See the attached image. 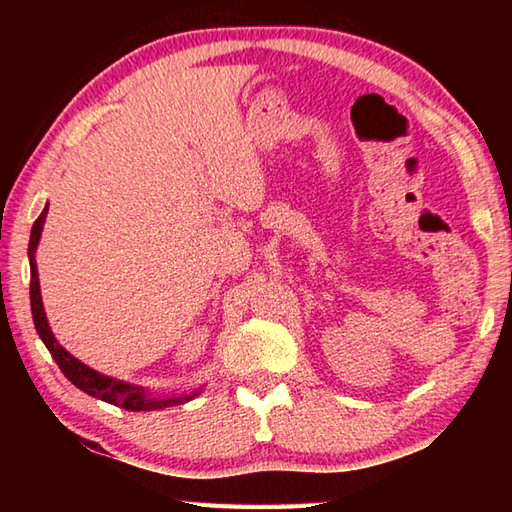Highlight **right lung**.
<instances>
[{
    "label": "right lung",
    "instance_id": "obj_1",
    "mask_svg": "<svg viewBox=\"0 0 512 512\" xmlns=\"http://www.w3.org/2000/svg\"><path fill=\"white\" fill-rule=\"evenodd\" d=\"M47 210L49 203L45 205V210L40 212V216L33 223L31 228V239H29V264H31V314H33V325H36V332L40 334L42 343L47 345V350L54 361L58 363V368L63 370V375L72 381L76 388H81L83 393H88L97 400H103L108 404L121 406L126 411H158V409H169V406H178L185 404L194 397L201 395V388H196L192 393H180V395H151V391H146L142 386L128 384V381H121L115 377L101 375V372L92 370L90 366H85L83 361L72 357L63 345L56 341L54 332H51L49 320L45 314V307H42V296H40V280H38V264H36V248L40 244L42 237V228H45V219H47Z\"/></svg>",
    "mask_w": 512,
    "mask_h": 512
}]
</instances>
